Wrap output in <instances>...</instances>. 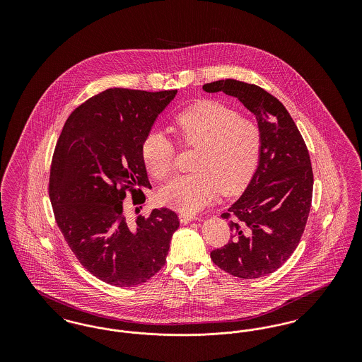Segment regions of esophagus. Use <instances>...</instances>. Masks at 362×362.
<instances>
[{
  "label": "esophagus",
  "instance_id": "esophagus-1",
  "mask_svg": "<svg viewBox=\"0 0 362 362\" xmlns=\"http://www.w3.org/2000/svg\"><path fill=\"white\" fill-rule=\"evenodd\" d=\"M179 220H180V223H183V224H187V223H189V221L198 220V217H197V216H194V214H189V213L180 211V213H179Z\"/></svg>",
  "mask_w": 362,
  "mask_h": 362
}]
</instances>
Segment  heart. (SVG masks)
Segmentation results:
<instances>
[{
  "label": "heart",
  "mask_w": 362,
  "mask_h": 362,
  "mask_svg": "<svg viewBox=\"0 0 362 362\" xmlns=\"http://www.w3.org/2000/svg\"><path fill=\"white\" fill-rule=\"evenodd\" d=\"M173 134L180 146L197 148L192 170L160 191L167 206L194 214L221 192L243 189L258 165L262 133L258 124L241 118L235 108L214 100L194 104L173 117ZM144 164L157 180L167 179L175 167V146L163 133L149 132L142 144Z\"/></svg>",
  "instance_id": "b5f03b06"
}]
</instances>
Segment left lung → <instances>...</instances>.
<instances>
[{
  "label": "left lung",
  "instance_id": "obj_1",
  "mask_svg": "<svg viewBox=\"0 0 362 362\" xmlns=\"http://www.w3.org/2000/svg\"><path fill=\"white\" fill-rule=\"evenodd\" d=\"M202 88L238 98L257 117L262 133L258 168L221 214L232 238L210 258L243 279L272 274L291 258L310 216L313 173L307 145L284 104L263 88L232 78Z\"/></svg>",
  "mask_w": 362,
  "mask_h": 362
}]
</instances>
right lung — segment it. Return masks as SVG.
<instances>
[{
    "label": "right lung",
    "instance_id": "obj_1",
    "mask_svg": "<svg viewBox=\"0 0 362 362\" xmlns=\"http://www.w3.org/2000/svg\"><path fill=\"white\" fill-rule=\"evenodd\" d=\"M176 92L110 88L77 107L57 141L49 179L55 221L78 262L105 284L137 286L165 264L177 214L161 207L130 223L123 201L130 192L144 204L142 189H152L141 144Z\"/></svg>",
    "mask_w": 362,
    "mask_h": 362
}]
</instances>
